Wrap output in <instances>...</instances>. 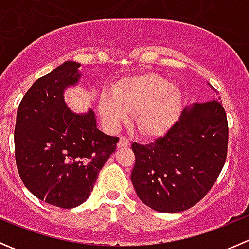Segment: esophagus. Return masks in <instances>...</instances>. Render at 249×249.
<instances>
[{
	"instance_id": "34e87169",
	"label": "esophagus",
	"mask_w": 249,
	"mask_h": 249,
	"mask_svg": "<svg viewBox=\"0 0 249 249\" xmlns=\"http://www.w3.org/2000/svg\"><path fill=\"white\" fill-rule=\"evenodd\" d=\"M129 145H130L129 139H126L125 136L120 137L119 142H118V148H125V147H129Z\"/></svg>"
}]
</instances>
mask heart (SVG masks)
Listing matches in <instances>:
<instances>
[{
  "label": "heart",
  "instance_id": "b5f03b06",
  "mask_svg": "<svg viewBox=\"0 0 249 249\" xmlns=\"http://www.w3.org/2000/svg\"><path fill=\"white\" fill-rule=\"evenodd\" d=\"M182 95L178 88L157 73L137 74L120 80L113 91L102 92L99 112L109 125H117L136 113L137 127L144 134L166 129L179 110Z\"/></svg>",
  "mask_w": 249,
  "mask_h": 249
}]
</instances>
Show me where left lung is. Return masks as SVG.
Wrapping results in <instances>:
<instances>
[{
	"label": "left lung",
	"mask_w": 249,
	"mask_h": 249,
	"mask_svg": "<svg viewBox=\"0 0 249 249\" xmlns=\"http://www.w3.org/2000/svg\"><path fill=\"white\" fill-rule=\"evenodd\" d=\"M228 132L225 110L213 99L185 107L166 134L154 142L132 143L136 162L131 182L141 201L166 213L196 205L224 166Z\"/></svg>",
	"instance_id": "left-lung-1"
}]
</instances>
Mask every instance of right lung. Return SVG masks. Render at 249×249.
I'll return each mask as SVG.
<instances>
[{"mask_svg": "<svg viewBox=\"0 0 249 249\" xmlns=\"http://www.w3.org/2000/svg\"><path fill=\"white\" fill-rule=\"evenodd\" d=\"M80 64L65 61L38 78L17 112L16 161L25 187L42 201L73 208L87 201L118 137L97 129L92 109L74 113L64 92L79 82Z\"/></svg>", "mask_w": 249, "mask_h": 249, "instance_id": "1", "label": "right lung"}]
</instances>
